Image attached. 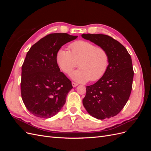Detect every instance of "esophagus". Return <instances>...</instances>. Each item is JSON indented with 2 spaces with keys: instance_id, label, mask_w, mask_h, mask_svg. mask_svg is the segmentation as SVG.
Masks as SVG:
<instances>
[{
  "instance_id": "1",
  "label": "esophagus",
  "mask_w": 151,
  "mask_h": 151,
  "mask_svg": "<svg viewBox=\"0 0 151 151\" xmlns=\"http://www.w3.org/2000/svg\"><path fill=\"white\" fill-rule=\"evenodd\" d=\"M72 86L74 88V87H76L77 85H78V84L74 83V82H72Z\"/></svg>"
}]
</instances>
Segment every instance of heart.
Listing matches in <instances>:
<instances>
[{
  "instance_id": "heart-1",
  "label": "heart",
  "mask_w": 151,
  "mask_h": 151,
  "mask_svg": "<svg viewBox=\"0 0 151 151\" xmlns=\"http://www.w3.org/2000/svg\"><path fill=\"white\" fill-rule=\"evenodd\" d=\"M70 51L60 48L55 59L58 67L69 74L78 65L79 68L72 74V79L78 82H91L100 79L106 72L109 63L108 53L87 41H77L69 46Z\"/></svg>"
}]
</instances>
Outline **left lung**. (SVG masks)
<instances>
[{
	"instance_id": "8db88e82",
	"label": "left lung",
	"mask_w": 151,
	"mask_h": 151,
	"mask_svg": "<svg viewBox=\"0 0 151 151\" xmlns=\"http://www.w3.org/2000/svg\"><path fill=\"white\" fill-rule=\"evenodd\" d=\"M82 37L104 48L109 57L105 74L95 84L86 86L83 105L97 119L113 117L121 111L131 93L134 74L131 57L123 45L109 36L83 34Z\"/></svg>"
}]
</instances>
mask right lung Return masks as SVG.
<instances>
[{"label": "right lung", "mask_w": 151, "mask_h": 151, "mask_svg": "<svg viewBox=\"0 0 151 151\" xmlns=\"http://www.w3.org/2000/svg\"><path fill=\"white\" fill-rule=\"evenodd\" d=\"M77 36L52 33L31 47L22 65L21 92L23 103L35 116L48 118L60 111L72 89L71 81L58 67L55 56Z\"/></svg>", "instance_id": "add662e5"}]
</instances>
